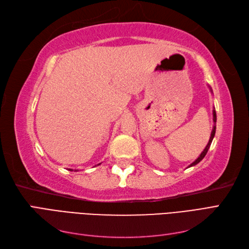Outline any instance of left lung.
<instances>
[{
  "label": "left lung",
  "instance_id": "1",
  "mask_svg": "<svg viewBox=\"0 0 249 249\" xmlns=\"http://www.w3.org/2000/svg\"><path fill=\"white\" fill-rule=\"evenodd\" d=\"M209 88H210V91L213 93V91H212V88H211L210 86H209ZM213 123H214V125H213L212 132H211V137H210V140H209V142H208L207 146L205 147V149L202 150V153L198 156L197 159L195 160L194 162H192V163L189 165V166H188V168H189V167H192V166H194V165L198 164V163L203 159V158H205V156L207 155L208 150H209V148H210V146H211V143H212V141H213V138H214V136H215V132H216V111H215V108H213Z\"/></svg>",
  "mask_w": 249,
  "mask_h": 249
}]
</instances>
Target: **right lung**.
<instances>
[{
    "label": "right lung",
    "instance_id": "right-lung-1",
    "mask_svg": "<svg viewBox=\"0 0 249 249\" xmlns=\"http://www.w3.org/2000/svg\"><path fill=\"white\" fill-rule=\"evenodd\" d=\"M100 164H101V163H100ZM100 164H99V165H100ZM69 170H70V171H72L73 169H71V168H69ZM74 171H78V169H76V170H74Z\"/></svg>",
    "mask_w": 249,
    "mask_h": 249
}]
</instances>
